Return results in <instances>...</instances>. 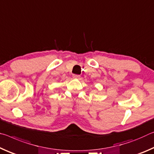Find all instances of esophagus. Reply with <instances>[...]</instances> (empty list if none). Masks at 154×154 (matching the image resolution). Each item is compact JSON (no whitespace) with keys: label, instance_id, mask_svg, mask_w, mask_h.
I'll use <instances>...</instances> for the list:
<instances>
[{"label":"esophagus","instance_id":"34e87169","mask_svg":"<svg viewBox=\"0 0 154 154\" xmlns=\"http://www.w3.org/2000/svg\"><path fill=\"white\" fill-rule=\"evenodd\" d=\"M72 77L75 78V79H79V78L80 77V75H72Z\"/></svg>","mask_w":154,"mask_h":154}]
</instances>
